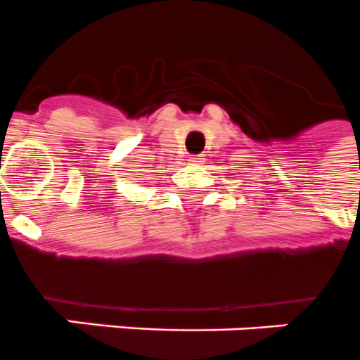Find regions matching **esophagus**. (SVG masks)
Wrapping results in <instances>:
<instances>
[{"label": "esophagus", "instance_id": "34e87169", "mask_svg": "<svg viewBox=\"0 0 360 360\" xmlns=\"http://www.w3.org/2000/svg\"><path fill=\"white\" fill-rule=\"evenodd\" d=\"M190 162H192V165H201V162H203V159H201V157H190Z\"/></svg>", "mask_w": 360, "mask_h": 360}]
</instances>
